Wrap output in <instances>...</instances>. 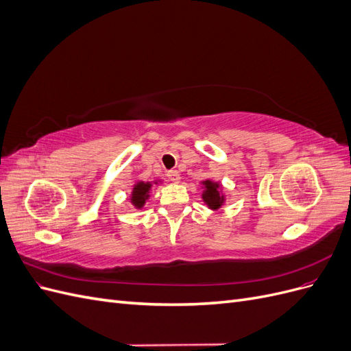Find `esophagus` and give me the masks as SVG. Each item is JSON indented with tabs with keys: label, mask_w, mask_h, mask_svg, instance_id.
Instances as JSON below:
<instances>
[{
	"label": "esophagus",
	"mask_w": 351,
	"mask_h": 351,
	"mask_svg": "<svg viewBox=\"0 0 351 351\" xmlns=\"http://www.w3.org/2000/svg\"><path fill=\"white\" fill-rule=\"evenodd\" d=\"M167 178L169 180V182L178 183L180 182V174H178V171H176V169H171V171H167Z\"/></svg>",
	"instance_id": "esophagus-1"
}]
</instances>
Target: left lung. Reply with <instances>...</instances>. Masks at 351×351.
<instances>
[{"instance_id":"left-lung-1","label":"left lung","mask_w":351,"mask_h":351,"mask_svg":"<svg viewBox=\"0 0 351 351\" xmlns=\"http://www.w3.org/2000/svg\"><path fill=\"white\" fill-rule=\"evenodd\" d=\"M204 184V193H202V199H204L205 204L209 209L217 210L219 209L226 202V196L221 193V184L217 182H212V180H205L202 182Z\"/></svg>"}]
</instances>
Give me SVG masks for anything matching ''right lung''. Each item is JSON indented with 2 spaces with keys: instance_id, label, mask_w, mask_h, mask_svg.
<instances>
[{
  "instance_id": "obj_1",
  "label": "right lung",
  "mask_w": 351,
  "mask_h": 351,
  "mask_svg": "<svg viewBox=\"0 0 351 351\" xmlns=\"http://www.w3.org/2000/svg\"><path fill=\"white\" fill-rule=\"evenodd\" d=\"M151 187H152V183H145V182H137L133 186L130 202L136 209H142L143 205H145V202L149 199Z\"/></svg>"
}]
</instances>
